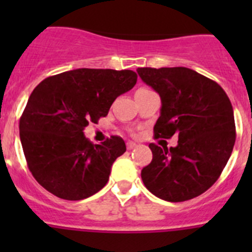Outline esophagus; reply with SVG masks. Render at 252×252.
<instances>
[{"label": "esophagus", "instance_id": "34e87169", "mask_svg": "<svg viewBox=\"0 0 252 252\" xmlns=\"http://www.w3.org/2000/svg\"><path fill=\"white\" fill-rule=\"evenodd\" d=\"M126 146H127L128 150H132V149H135L137 146L136 142H132V141H128L127 144H126Z\"/></svg>", "mask_w": 252, "mask_h": 252}]
</instances>
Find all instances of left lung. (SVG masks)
Segmentation results:
<instances>
[{"instance_id": "obj_1", "label": "left lung", "mask_w": 252, "mask_h": 252, "mask_svg": "<svg viewBox=\"0 0 252 252\" xmlns=\"http://www.w3.org/2000/svg\"><path fill=\"white\" fill-rule=\"evenodd\" d=\"M137 73L161 98L155 137L179 139L175 148L149 145L153 160L141 170L142 182L168 202L201 195L220 178L235 145L228 95L215 81L184 66L139 68Z\"/></svg>"}]
</instances>
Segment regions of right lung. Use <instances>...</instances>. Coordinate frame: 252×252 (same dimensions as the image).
<instances>
[{
  "instance_id": "right-lung-1",
  "label": "right lung",
  "mask_w": 252,
  "mask_h": 252,
  "mask_svg": "<svg viewBox=\"0 0 252 252\" xmlns=\"http://www.w3.org/2000/svg\"><path fill=\"white\" fill-rule=\"evenodd\" d=\"M136 81L132 70L81 68L35 87L20 117V140L40 186L66 201H81L106 186L113 161L126 151L125 141L111 136L95 145L83 130L106 117Z\"/></svg>"
}]
</instances>
